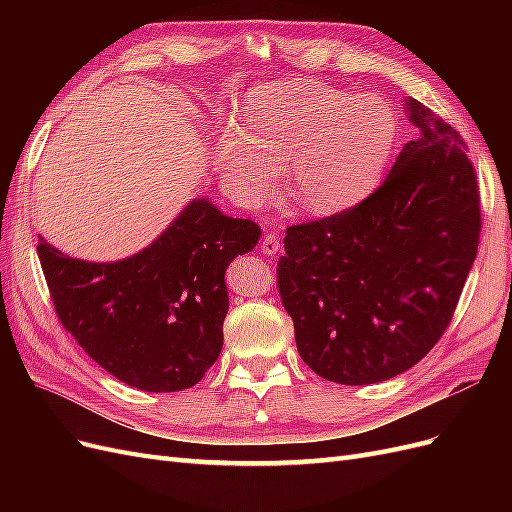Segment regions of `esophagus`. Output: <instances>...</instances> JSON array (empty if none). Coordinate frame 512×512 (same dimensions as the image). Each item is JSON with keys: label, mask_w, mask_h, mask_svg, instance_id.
Returning a JSON list of instances; mask_svg holds the SVG:
<instances>
[{"label": "esophagus", "mask_w": 512, "mask_h": 512, "mask_svg": "<svg viewBox=\"0 0 512 512\" xmlns=\"http://www.w3.org/2000/svg\"><path fill=\"white\" fill-rule=\"evenodd\" d=\"M282 247V241H280V230L277 228H271L265 237H262L260 241V250L262 254H269V256H275L277 252H280Z\"/></svg>", "instance_id": "obj_1"}]
</instances>
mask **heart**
I'll return each mask as SVG.
<instances>
[{"label": "heart", "instance_id": "obj_1", "mask_svg": "<svg viewBox=\"0 0 512 512\" xmlns=\"http://www.w3.org/2000/svg\"><path fill=\"white\" fill-rule=\"evenodd\" d=\"M395 141L397 115L382 98L318 81H284L247 91L215 162L228 188L250 203L267 198L275 166L284 164L294 203L331 215L376 188Z\"/></svg>", "mask_w": 512, "mask_h": 512}]
</instances>
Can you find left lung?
Instances as JSON below:
<instances>
[{
  "label": "left lung",
  "instance_id": "left-lung-1",
  "mask_svg": "<svg viewBox=\"0 0 512 512\" xmlns=\"http://www.w3.org/2000/svg\"><path fill=\"white\" fill-rule=\"evenodd\" d=\"M418 128L359 205L286 228L277 288L309 369L337 384L404 374L451 324L480 239L463 138L408 98Z\"/></svg>",
  "mask_w": 512,
  "mask_h": 512
}]
</instances>
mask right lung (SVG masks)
<instances>
[{
	"label": "right lung",
	"mask_w": 512,
	"mask_h": 512,
	"mask_svg": "<svg viewBox=\"0 0 512 512\" xmlns=\"http://www.w3.org/2000/svg\"><path fill=\"white\" fill-rule=\"evenodd\" d=\"M260 228L196 198L143 252L119 262L70 258L40 237L38 258L57 318L117 380L175 393L218 361L228 312L226 267Z\"/></svg>",
	"instance_id": "right-lung-1"
}]
</instances>
